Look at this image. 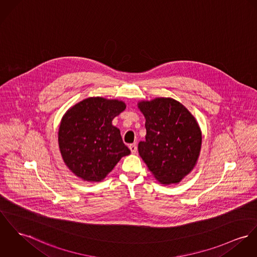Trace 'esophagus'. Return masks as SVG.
Wrapping results in <instances>:
<instances>
[{"instance_id": "1", "label": "esophagus", "mask_w": 257, "mask_h": 257, "mask_svg": "<svg viewBox=\"0 0 257 257\" xmlns=\"http://www.w3.org/2000/svg\"><path fill=\"white\" fill-rule=\"evenodd\" d=\"M130 150H131V152H132L133 154H136V153L138 152V147H137V145H136V144H131V145H130Z\"/></svg>"}]
</instances>
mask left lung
<instances>
[{"instance_id":"left-lung-1","label":"left lung","mask_w":257,"mask_h":257,"mask_svg":"<svg viewBox=\"0 0 257 257\" xmlns=\"http://www.w3.org/2000/svg\"><path fill=\"white\" fill-rule=\"evenodd\" d=\"M145 117L140 156L162 185L180 183L197 163L202 135L194 116L179 101L158 97L138 103Z\"/></svg>"}]
</instances>
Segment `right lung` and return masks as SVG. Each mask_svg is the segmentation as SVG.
I'll return each mask as SVG.
<instances>
[{
  "mask_svg": "<svg viewBox=\"0 0 257 257\" xmlns=\"http://www.w3.org/2000/svg\"><path fill=\"white\" fill-rule=\"evenodd\" d=\"M126 105L117 99L89 97L76 103L61 119L58 141L64 163L82 181L99 183L131 150L112 124Z\"/></svg>",
  "mask_w": 257,
  "mask_h": 257,
  "instance_id": "add662e5",
  "label": "right lung"
}]
</instances>
